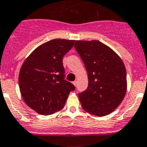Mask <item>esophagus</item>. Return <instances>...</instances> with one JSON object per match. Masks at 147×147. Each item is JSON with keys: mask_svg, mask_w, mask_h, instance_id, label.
Returning <instances> with one entry per match:
<instances>
[{"mask_svg": "<svg viewBox=\"0 0 147 147\" xmlns=\"http://www.w3.org/2000/svg\"><path fill=\"white\" fill-rule=\"evenodd\" d=\"M72 84H73L75 86H76V85H77V81H74V82H72Z\"/></svg>", "mask_w": 147, "mask_h": 147, "instance_id": "esophagus-1", "label": "esophagus"}]
</instances>
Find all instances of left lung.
Listing matches in <instances>:
<instances>
[{"instance_id": "8db88e82", "label": "left lung", "mask_w": 147, "mask_h": 147, "mask_svg": "<svg viewBox=\"0 0 147 147\" xmlns=\"http://www.w3.org/2000/svg\"><path fill=\"white\" fill-rule=\"evenodd\" d=\"M75 47L88 72V88L78 94L82 108L95 116H107L126 93L124 64L111 48L99 41H75Z\"/></svg>"}]
</instances>
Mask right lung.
Here are the masks:
<instances>
[{
  "mask_svg": "<svg viewBox=\"0 0 147 147\" xmlns=\"http://www.w3.org/2000/svg\"><path fill=\"white\" fill-rule=\"evenodd\" d=\"M75 40L56 39L36 48L25 59L18 76L20 92L29 108L41 115H51L64 108L75 89L65 80L64 55Z\"/></svg>",
  "mask_w": 147,
  "mask_h": 147,
  "instance_id": "add662e5",
  "label": "right lung"
}]
</instances>
